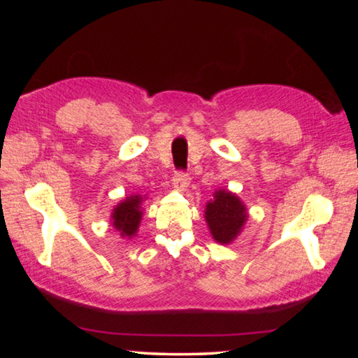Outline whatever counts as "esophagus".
Masks as SVG:
<instances>
[{
  "mask_svg": "<svg viewBox=\"0 0 358 358\" xmlns=\"http://www.w3.org/2000/svg\"><path fill=\"white\" fill-rule=\"evenodd\" d=\"M189 183H191L189 175L185 173V172H177V173H175V177H173V186L177 187L178 191H185L186 187L189 186Z\"/></svg>",
  "mask_w": 358,
  "mask_h": 358,
  "instance_id": "obj_1",
  "label": "esophagus"
}]
</instances>
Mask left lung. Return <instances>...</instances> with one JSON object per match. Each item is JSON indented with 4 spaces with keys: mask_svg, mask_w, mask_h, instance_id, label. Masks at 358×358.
<instances>
[{
    "mask_svg": "<svg viewBox=\"0 0 358 358\" xmlns=\"http://www.w3.org/2000/svg\"><path fill=\"white\" fill-rule=\"evenodd\" d=\"M203 217L213 240L220 245H230L243 230L248 210L237 194L229 189H217L213 199L205 205Z\"/></svg>",
    "mask_w": 358,
    "mask_h": 358,
    "instance_id": "8db88e82",
    "label": "left lung"
}]
</instances>
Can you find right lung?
<instances>
[{
	"mask_svg": "<svg viewBox=\"0 0 358 358\" xmlns=\"http://www.w3.org/2000/svg\"><path fill=\"white\" fill-rule=\"evenodd\" d=\"M143 201L145 196L132 194V196L124 197L123 201L113 207L110 215V224L115 230H118L121 238H132L137 235L143 215Z\"/></svg>",
	"mask_w": 358,
	"mask_h": 358,
	"instance_id": "add662e5",
	"label": "right lung"
}]
</instances>
